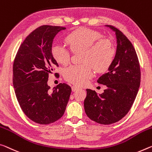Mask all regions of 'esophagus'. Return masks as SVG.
<instances>
[{"label":"esophagus","instance_id":"34e87169","mask_svg":"<svg viewBox=\"0 0 152 152\" xmlns=\"http://www.w3.org/2000/svg\"><path fill=\"white\" fill-rule=\"evenodd\" d=\"M80 88L79 87H78V86H76L75 85H73L72 86V91H76V90H78V89Z\"/></svg>","mask_w":152,"mask_h":152}]
</instances>
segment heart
<instances>
[{"label": "heart", "mask_w": 152, "mask_h": 152, "mask_svg": "<svg viewBox=\"0 0 152 152\" xmlns=\"http://www.w3.org/2000/svg\"><path fill=\"white\" fill-rule=\"evenodd\" d=\"M66 42L73 53L83 51V64L72 66L64 69V78L78 86L85 85L93 74V67L97 72L107 71L114 63L115 49L112 40L103 38L102 33L88 28L73 31L66 37ZM52 55L59 64L66 66L70 61V53L61 45L51 48Z\"/></svg>", "instance_id": "b5f03b06"}]
</instances>
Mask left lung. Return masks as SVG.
Masks as SVG:
<instances>
[{
  "instance_id": "left-lung-1",
  "label": "left lung",
  "mask_w": 152,
  "mask_h": 152,
  "mask_svg": "<svg viewBox=\"0 0 152 152\" xmlns=\"http://www.w3.org/2000/svg\"><path fill=\"white\" fill-rule=\"evenodd\" d=\"M115 32L117 49L114 63L97 83L107 86L97 95L86 89L84 102L86 114L101 124H111L121 120L131 110L141 83L138 57L131 41L114 26L106 25Z\"/></svg>"
}]
</instances>
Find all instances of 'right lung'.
I'll return each instance as SVG.
<instances>
[{"label": "right lung", "instance_id": "add662e5", "mask_svg": "<svg viewBox=\"0 0 152 152\" xmlns=\"http://www.w3.org/2000/svg\"><path fill=\"white\" fill-rule=\"evenodd\" d=\"M66 28L45 25L31 32L21 43L14 59L13 84L16 97L26 116L36 123L49 124L64 115L72 88L60 83L52 91L49 74L58 67L52 55L55 36Z\"/></svg>", "mask_w": 152, "mask_h": 152}]
</instances>
